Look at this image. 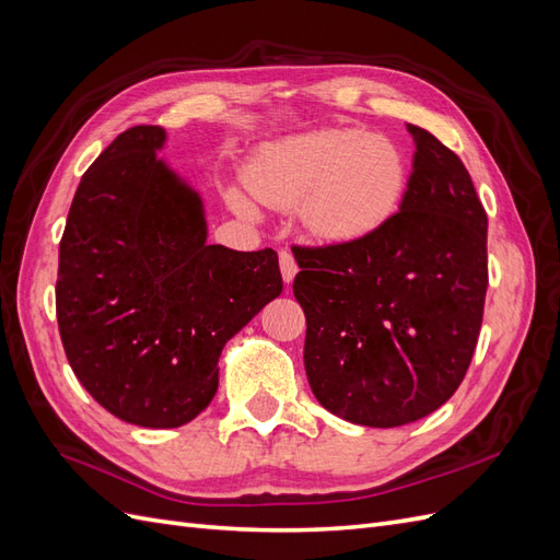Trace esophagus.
Returning a JSON list of instances; mask_svg holds the SVG:
<instances>
[{
	"instance_id": "34e87169",
	"label": "esophagus",
	"mask_w": 560,
	"mask_h": 560,
	"mask_svg": "<svg viewBox=\"0 0 560 560\" xmlns=\"http://www.w3.org/2000/svg\"><path fill=\"white\" fill-rule=\"evenodd\" d=\"M278 259H280L282 280H284L287 284L294 282V278H296V273H299V266H296V261H294V254H292L290 249H280Z\"/></svg>"
}]
</instances>
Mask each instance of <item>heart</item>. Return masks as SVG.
<instances>
[{"mask_svg":"<svg viewBox=\"0 0 560 560\" xmlns=\"http://www.w3.org/2000/svg\"><path fill=\"white\" fill-rule=\"evenodd\" d=\"M247 186L268 208L292 210L313 238L348 245L393 222L409 189L404 149L360 128H325L266 144L247 167ZM229 206L254 217L257 210L238 189Z\"/></svg>","mask_w":560,"mask_h":560,"instance_id":"1","label":"heart"}]
</instances>
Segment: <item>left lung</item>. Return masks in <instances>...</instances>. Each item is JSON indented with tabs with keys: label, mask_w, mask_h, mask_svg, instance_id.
<instances>
[{
	"label": "left lung",
	"mask_w": 560,
	"mask_h": 560,
	"mask_svg": "<svg viewBox=\"0 0 560 560\" xmlns=\"http://www.w3.org/2000/svg\"><path fill=\"white\" fill-rule=\"evenodd\" d=\"M416 154L393 222L364 241L294 247L303 364L334 416L399 428L463 383L483 319L488 217L463 161L406 126Z\"/></svg>",
	"instance_id": "1"
}]
</instances>
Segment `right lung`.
I'll return each instance as SVG.
<instances>
[{"label":"right lung","instance_id":"obj_1","mask_svg":"<svg viewBox=\"0 0 560 560\" xmlns=\"http://www.w3.org/2000/svg\"><path fill=\"white\" fill-rule=\"evenodd\" d=\"M135 126L74 194L58 257L56 313L79 383L140 428H179L208 409L219 354L282 292L278 254L208 245L206 210Z\"/></svg>","mask_w":560,"mask_h":560}]
</instances>
